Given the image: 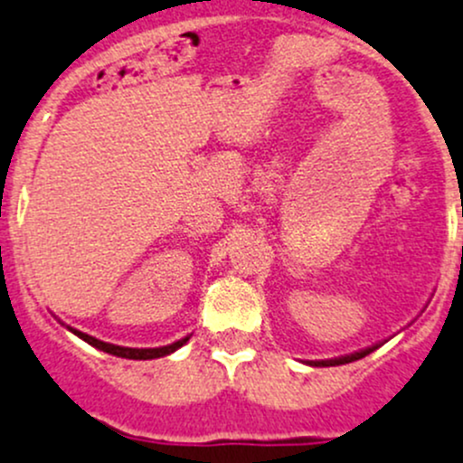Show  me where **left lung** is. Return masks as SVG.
I'll return each mask as SVG.
<instances>
[{
	"label": "left lung",
	"instance_id": "left-lung-1",
	"mask_svg": "<svg viewBox=\"0 0 463 463\" xmlns=\"http://www.w3.org/2000/svg\"><path fill=\"white\" fill-rule=\"evenodd\" d=\"M375 348H378V345H371V348H366V351L353 353V355L339 357V360H323V362H312V366H339V364H348V362L362 360V357H366V355H369V353H373Z\"/></svg>",
	"mask_w": 463,
	"mask_h": 463
}]
</instances>
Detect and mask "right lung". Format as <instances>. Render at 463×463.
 Segmentation results:
<instances>
[{"label":"right lung","mask_w":463,"mask_h":463,"mask_svg":"<svg viewBox=\"0 0 463 463\" xmlns=\"http://www.w3.org/2000/svg\"><path fill=\"white\" fill-rule=\"evenodd\" d=\"M71 332H74L76 336H80L83 341H88L90 345L99 348V351L110 353V355H115V357H127V360H156V357H165V355H169V353L178 351V348H181V345L190 339V336H185V339L176 341V344L163 345V348H124V345H112V344H106V341L94 339V336L85 335V332H79V330H71Z\"/></svg>","instance_id":"add662e5"}]
</instances>
